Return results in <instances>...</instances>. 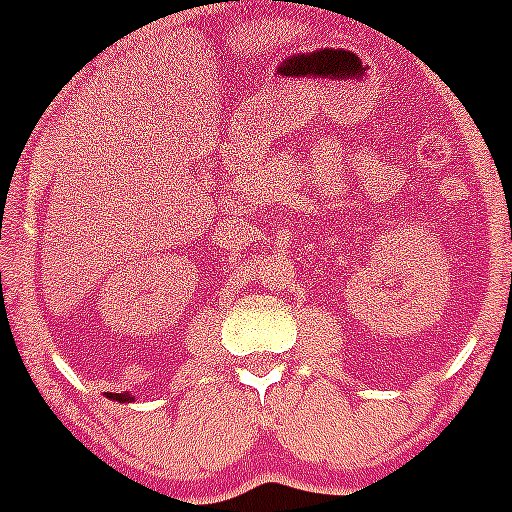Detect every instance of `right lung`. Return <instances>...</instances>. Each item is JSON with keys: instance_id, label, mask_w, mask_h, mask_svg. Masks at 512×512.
I'll list each match as a JSON object with an SVG mask.
<instances>
[{"instance_id": "add662e5", "label": "right lung", "mask_w": 512, "mask_h": 512, "mask_svg": "<svg viewBox=\"0 0 512 512\" xmlns=\"http://www.w3.org/2000/svg\"><path fill=\"white\" fill-rule=\"evenodd\" d=\"M113 401H118V404H131V401H136V396H131L128 391H123V394H111Z\"/></svg>"}]
</instances>
